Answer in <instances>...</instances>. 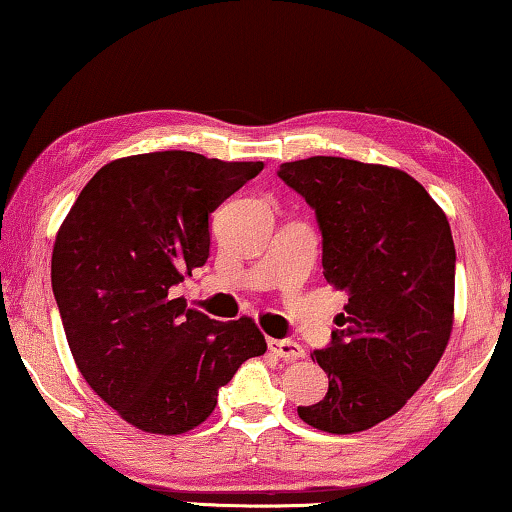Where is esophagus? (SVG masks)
I'll list each match as a JSON object with an SVG mask.
<instances>
[{"mask_svg":"<svg viewBox=\"0 0 512 512\" xmlns=\"http://www.w3.org/2000/svg\"><path fill=\"white\" fill-rule=\"evenodd\" d=\"M269 349L276 356H280L282 361H299V358L305 356V349L294 340H269Z\"/></svg>","mask_w":512,"mask_h":512,"instance_id":"obj_1","label":"esophagus"}]
</instances>
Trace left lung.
Here are the masks:
<instances>
[{
	"label": "left lung",
	"instance_id": "1",
	"mask_svg": "<svg viewBox=\"0 0 512 512\" xmlns=\"http://www.w3.org/2000/svg\"><path fill=\"white\" fill-rule=\"evenodd\" d=\"M278 177L315 209L324 278L349 296L331 345L312 352L329 393L299 416L322 432H363L407 404L451 340V225L395 167L312 156L282 163Z\"/></svg>",
	"mask_w": 512,
	"mask_h": 512
}]
</instances>
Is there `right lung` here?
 I'll use <instances>...</instances> for the list:
<instances>
[{
    "label": "right lung",
    "instance_id": "1",
    "mask_svg": "<svg viewBox=\"0 0 512 512\" xmlns=\"http://www.w3.org/2000/svg\"><path fill=\"white\" fill-rule=\"evenodd\" d=\"M264 163L193 151L117 158L82 188L52 250V292L98 398L151 434L207 421L218 388L266 352L250 317L216 322L170 289L209 257V216Z\"/></svg>",
    "mask_w": 512,
    "mask_h": 512
}]
</instances>
